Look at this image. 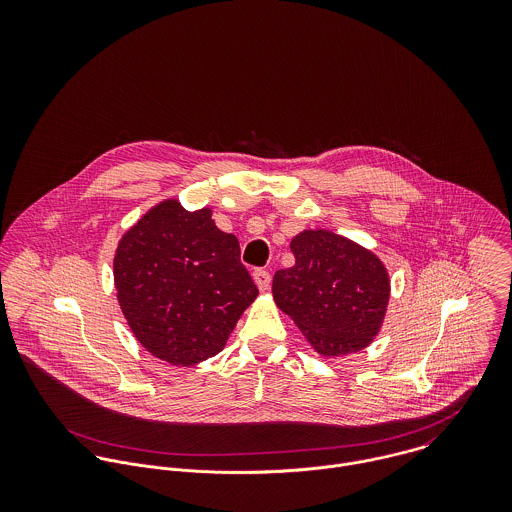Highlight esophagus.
I'll return each instance as SVG.
<instances>
[{"mask_svg":"<svg viewBox=\"0 0 512 512\" xmlns=\"http://www.w3.org/2000/svg\"><path fill=\"white\" fill-rule=\"evenodd\" d=\"M252 278H254V282H256V286H258V290H260V292H266V290L270 288L272 278H270V274H268L266 270H254Z\"/></svg>","mask_w":512,"mask_h":512,"instance_id":"esophagus-1","label":"esophagus"}]
</instances>
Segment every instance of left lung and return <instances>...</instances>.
I'll return each mask as SVG.
<instances>
[{
  "label": "left lung",
  "instance_id": "1",
  "mask_svg": "<svg viewBox=\"0 0 512 512\" xmlns=\"http://www.w3.org/2000/svg\"><path fill=\"white\" fill-rule=\"evenodd\" d=\"M295 264L278 270L272 293L323 357L357 353L380 331L390 280L384 264L329 230H303L290 244Z\"/></svg>",
  "mask_w": 512,
  "mask_h": 512
}]
</instances>
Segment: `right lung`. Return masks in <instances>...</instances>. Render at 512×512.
Listing matches in <instances>:
<instances>
[{"mask_svg": "<svg viewBox=\"0 0 512 512\" xmlns=\"http://www.w3.org/2000/svg\"><path fill=\"white\" fill-rule=\"evenodd\" d=\"M211 215L163 201L116 248L122 313L147 351L171 365H197L220 353L258 295L236 236L219 230Z\"/></svg>", "mask_w": 512, "mask_h": 512, "instance_id": "add662e5", "label": "right lung"}]
</instances>
